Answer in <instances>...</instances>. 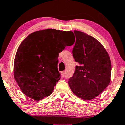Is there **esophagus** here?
Returning a JSON list of instances; mask_svg holds the SVG:
<instances>
[{
    "label": "esophagus",
    "mask_w": 125,
    "mask_h": 125,
    "mask_svg": "<svg viewBox=\"0 0 125 125\" xmlns=\"http://www.w3.org/2000/svg\"><path fill=\"white\" fill-rule=\"evenodd\" d=\"M64 75H65V72L64 71H62V72H61V75H62L63 77L64 76Z\"/></svg>",
    "instance_id": "esophagus-1"
}]
</instances>
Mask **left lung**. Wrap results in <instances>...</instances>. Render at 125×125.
I'll return each mask as SVG.
<instances>
[{
  "label": "left lung",
  "mask_w": 125,
  "mask_h": 125,
  "mask_svg": "<svg viewBox=\"0 0 125 125\" xmlns=\"http://www.w3.org/2000/svg\"><path fill=\"white\" fill-rule=\"evenodd\" d=\"M76 37L73 55L79 65L68 80L72 92L85 100L97 97L110 82V57L101 43L85 33L74 31Z\"/></svg>",
  "instance_id": "left-lung-1"
}]
</instances>
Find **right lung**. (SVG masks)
<instances>
[{
    "instance_id": "add662e5",
    "label": "right lung",
    "mask_w": 125,
    "mask_h": 125,
    "mask_svg": "<svg viewBox=\"0 0 125 125\" xmlns=\"http://www.w3.org/2000/svg\"><path fill=\"white\" fill-rule=\"evenodd\" d=\"M73 34L70 31L41 30L21 43L14 61V78L27 97L39 101L52 94L61 78L59 53L74 43Z\"/></svg>"
}]
</instances>
